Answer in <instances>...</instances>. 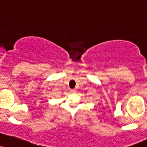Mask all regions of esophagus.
Here are the masks:
<instances>
[{
  "mask_svg": "<svg viewBox=\"0 0 147 147\" xmlns=\"http://www.w3.org/2000/svg\"><path fill=\"white\" fill-rule=\"evenodd\" d=\"M76 90L75 89H72V90H70V92L71 93H72V94H74V93H76Z\"/></svg>",
  "mask_w": 147,
  "mask_h": 147,
  "instance_id": "34e87169",
  "label": "esophagus"
}]
</instances>
